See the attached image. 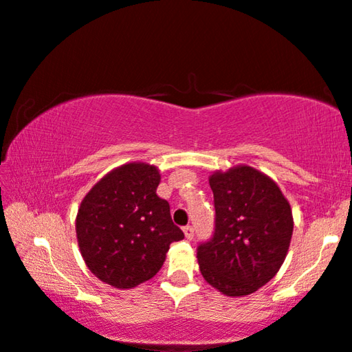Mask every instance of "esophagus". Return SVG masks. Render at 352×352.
<instances>
[{
  "instance_id": "34e87169",
  "label": "esophagus",
  "mask_w": 352,
  "mask_h": 352,
  "mask_svg": "<svg viewBox=\"0 0 352 352\" xmlns=\"http://www.w3.org/2000/svg\"><path fill=\"white\" fill-rule=\"evenodd\" d=\"M182 231H184V236L187 237L189 241L194 239V228L192 226H184L182 228Z\"/></svg>"
}]
</instances>
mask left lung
<instances>
[{"label":"left lung","mask_w":352,"mask_h":352,"mask_svg":"<svg viewBox=\"0 0 352 352\" xmlns=\"http://www.w3.org/2000/svg\"><path fill=\"white\" fill-rule=\"evenodd\" d=\"M215 232L197 248L200 273L225 296L255 293L276 275L293 236L291 205L272 177L248 165L210 176Z\"/></svg>","instance_id":"obj_1"}]
</instances>
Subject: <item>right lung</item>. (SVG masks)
I'll return each instance as SVG.
<instances>
[{
  "label": "right lung",
  "mask_w": 352,
  "mask_h": 352,
  "mask_svg": "<svg viewBox=\"0 0 352 352\" xmlns=\"http://www.w3.org/2000/svg\"><path fill=\"white\" fill-rule=\"evenodd\" d=\"M160 171L134 162L104 175L80 202L77 243L98 280L120 289L157 275L170 244L184 237L171 220L170 204L157 195Z\"/></svg>",
  "instance_id": "right-lung-1"
}]
</instances>
